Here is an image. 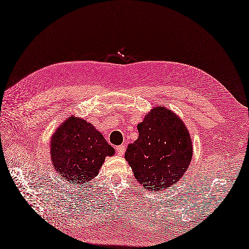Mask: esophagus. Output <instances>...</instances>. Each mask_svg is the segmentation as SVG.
Returning <instances> with one entry per match:
<instances>
[{
	"instance_id": "obj_1",
	"label": "esophagus",
	"mask_w": 249,
	"mask_h": 249,
	"mask_svg": "<svg viewBox=\"0 0 249 249\" xmlns=\"http://www.w3.org/2000/svg\"><path fill=\"white\" fill-rule=\"evenodd\" d=\"M124 150H125L124 144H120V145H118V147H116V152L119 156H123L124 154Z\"/></svg>"
}]
</instances>
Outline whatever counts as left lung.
Masks as SVG:
<instances>
[{
    "instance_id": "8db88e82",
    "label": "left lung",
    "mask_w": 249,
    "mask_h": 249,
    "mask_svg": "<svg viewBox=\"0 0 249 249\" xmlns=\"http://www.w3.org/2000/svg\"><path fill=\"white\" fill-rule=\"evenodd\" d=\"M139 136L124 159L143 189L162 191L178 183L192 159L187 126L170 108L155 107L137 125Z\"/></svg>"
}]
</instances>
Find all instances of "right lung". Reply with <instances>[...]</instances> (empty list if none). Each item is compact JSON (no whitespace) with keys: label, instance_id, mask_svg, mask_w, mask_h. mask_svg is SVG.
<instances>
[{"label":"right lung","instance_id":"1","mask_svg":"<svg viewBox=\"0 0 249 249\" xmlns=\"http://www.w3.org/2000/svg\"><path fill=\"white\" fill-rule=\"evenodd\" d=\"M114 148L87 120L71 116L58 126L51 141L52 163L71 185L89 183L99 173Z\"/></svg>","mask_w":249,"mask_h":249}]
</instances>
